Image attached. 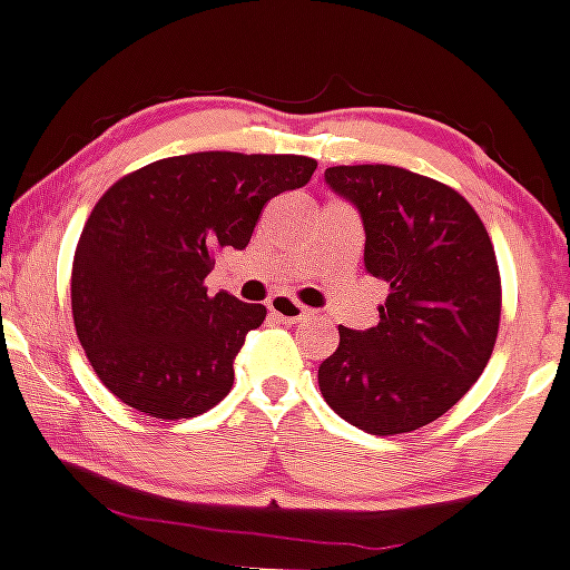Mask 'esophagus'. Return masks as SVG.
Instances as JSON below:
<instances>
[{"mask_svg": "<svg viewBox=\"0 0 570 570\" xmlns=\"http://www.w3.org/2000/svg\"><path fill=\"white\" fill-rule=\"evenodd\" d=\"M267 308L275 320L286 322V325H295V322L306 320L308 314H312L306 306H301V303L292 301V297H286V295H275L273 301L267 303Z\"/></svg>", "mask_w": 570, "mask_h": 570, "instance_id": "esophagus-1", "label": "esophagus"}]
</instances>
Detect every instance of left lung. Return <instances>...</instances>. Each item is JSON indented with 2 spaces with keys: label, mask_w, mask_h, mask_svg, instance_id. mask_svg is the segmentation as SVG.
Listing matches in <instances>:
<instances>
[{
  "label": "left lung",
  "mask_w": 570,
  "mask_h": 570,
  "mask_svg": "<svg viewBox=\"0 0 570 570\" xmlns=\"http://www.w3.org/2000/svg\"><path fill=\"white\" fill-rule=\"evenodd\" d=\"M325 181L358 206L364 264L389 297L375 327H338L320 392L364 433H411L444 416L491 361L502 317L493 243L474 206L435 178L336 165Z\"/></svg>",
  "instance_id": "obj_1"
}]
</instances>
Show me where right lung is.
<instances>
[{"mask_svg":"<svg viewBox=\"0 0 570 570\" xmlns=\"http://www.w3.org/2000/svg\"><path fill=\"white\" fill-rule=\"evenodd\" d=\"M317 159L198 151L112 184L90 212L71 267L79 344L99 381L135 411L189 419L234 386V358L267 317L206 295L220 250H243L269 198L308 184Z\"/></svg>","mask_w":570,"mask_h":570,"instance_id":"right-lung-1","label":"right lung"}]
</instances>
